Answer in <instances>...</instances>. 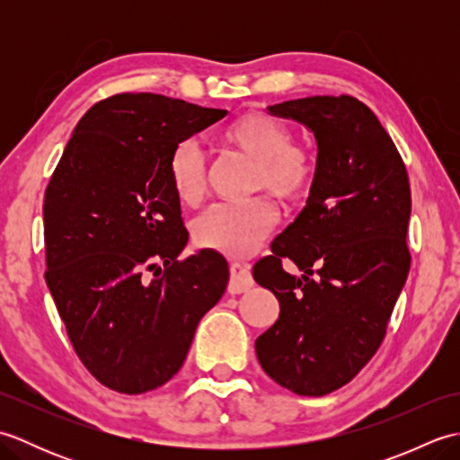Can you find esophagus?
I'll list each match as a JSON object with an SVG mask.
<instances>
[{
	"label": "esophagus",
	"mask_w": 460,
	"mask_h": 460,
	"mask_svg": "<svg viewBox=\"0 0 460 460\" xmlns=\"http://www.w3.org/2000/svg\"><path fill=\"white\" fill-rule=\"evenodd\" d=\"M252 285H255V280L251 277V269L247 265H241V262H231V280H229L231 295L247 292Z\"/></svg>",
	"instance_id": "obj_1"
}]
</instances>
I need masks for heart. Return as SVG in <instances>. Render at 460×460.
Here are the masks:
<instances>
[{
    "mask_svg": "<svg viewBox=\"0 0 460 460\" xmlns=\"http://www.w3.org/2000/svg\"><path fill=\"white\" fill-rule=\"evenodd\" d=\"M225 140L255 160L252 185L295 199L310 190L316 175V158L308 148L292 144L287 124L262 112H247L225 128ZM172 188L180 201L198 203L208 188V155L198 138L173 146L168 160ZM279 223L277 205L269 198L213 203L193 225L199 245L229 257L257 252Z\"/></svg>",
    "mask_w": 460,
    "mask_h": 460,
    "instance_id": "b5f03b06",
    "label": "heart"
}]
</instances>
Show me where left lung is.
<instances>
[{
    "mask_svg": "<svg viewBox=\"0 0 460 460\" xmlns=\"http://www.w3.org/2000/svg\"><path fill=\"white\" fill-rule=\"evenodd\" d=\"M267 112L306 126L318 152L305 209L252 269L280 305L255 349L279 385L320 397L354 379L385 336L411 265V190L394 140L354 96H306ZM282 258L303 275L282 270Z\"/></svg>",
    "mask_w": 460,
    "mask_h": 460,
    "instance_id": "1",
    "label": "left lung"
}]
</instances>
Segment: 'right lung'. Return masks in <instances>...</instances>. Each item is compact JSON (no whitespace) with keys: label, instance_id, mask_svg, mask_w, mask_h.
Returning a JSON list of instances; mask_svg holds the SVG:
<instances>
[{"label":"right lung","instance_id":"1","mask_svg":"<svg viewBox=\"0 0 460 460\" xmlns=\"http://www.w3.org/2000/svg\"><path fill=\"white\" fill-rule=\"evenodd\" d=\"M227 111L124 93L75 126L43 203L47 272L84 367L119 394L170 381L229 282L219 252L188 245L168 160ZM148 271H154L150 278Z\"/></svg>","mask_w":460,"mask_h":460}]
</instances>
